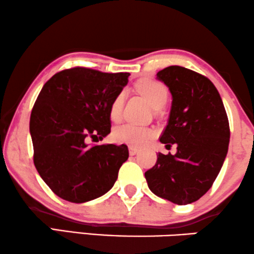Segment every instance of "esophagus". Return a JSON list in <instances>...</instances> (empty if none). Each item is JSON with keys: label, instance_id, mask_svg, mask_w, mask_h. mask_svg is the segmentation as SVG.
<instances>
[{"label": "esophagus", "instance_id": "34e87169", "mask_svg": "<svg viewBox=\"0 0 254 254\" xmlns=\"http://www.w3.org/2000/svg\"><path fill=\"white\" fill-rule=\"evenodd\" d=\"M128 150H129L130 156H135V154L138 152V149L137 148H134V146H129V148H128Z\"/></svg>", "mask_w": 254, "mask_h": 254}]
</instances>
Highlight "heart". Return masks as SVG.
<instances>
[{
	"mask_svg": "<svg viewBox=\"0 0 254 254\" xmlns=\"http://www.w3.org/2000/svg\"><path fill=\"white\" fill-rule=\"evenodd\" d=\"M136 89L142 95L143 98L151 105L153 109L164 105L167 100V89L163 83L151 79H143L136 84ZM124 93H120L113 100L110 106V118L117 121L120 118L121 108H123ZM154 130L148 127L136 126L133 124H125L117 127L113 130L112 137L117 143H124L131 146H142L154 137Z\"/></svg>",
	"mask_w": 254,
	"mask_h": 254,
	"instance_id": "heart-1",
	"label": "heart"
}]
</instances>
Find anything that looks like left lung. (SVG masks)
I'll return each mask as SVG.
<instances>
[{"mask_svg": "<svg viewBox=\"0 0 254 254\" xmlns=\"http://www.w3.org/2000/svg\"><path fill=\"white\" fill-rule=\"evenodd\" d=\"M172 94L168 124L160 142L178 145L175 154H157L145 172L149 189L178 205L193 203L215 181L229 145V121L218 89L206 76L182 66L157 73Z\"/></svg>", "mask_w": 254, "mask_h": 254, "instance_id": "left-lung-1", "label": "left lung"}]
</instances>
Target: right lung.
Here are the masks:
<instances>
[{
  "mask_svg": "<svg viewBox=\"0 0 254 254\" xmlns=\"http://www.w3.org/2000/svg\"><path fill=\"white\" fill-rule=\"evenodd\" d=\"M129 73L86 67L64 69L48 80L31 113L34 165L63 199L86 203L108 192L128 159L127 145H89L111 131L110 106Z\"/></svg>",
  "mask_w": 254,
  "mask_h": 254,
  "instance_id": "1",
  "label": "right lung"
}]
</instances>
